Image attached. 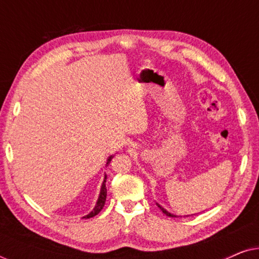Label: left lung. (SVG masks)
<instances>
[{
	"label": "left lung",
	"instance_id": "obj_1",
	"mask_svg": "<svg viewBox=\"0 0 259 259\" xmlns=\"http://www.w3.org/2000/svg\"><path fill=\"white\" fill-rule=\"evenodd\" d=\"M157 205H158V207L160 208V210L162 211V213H165L166 215H168V217H178V215H176V214H173V213H171V212H168L167 210H166V208H164L161 206V205H159L158 203H157ZM186 217H189V215H186Z\"/></svg>",
	"mask_w": 259,
	"mask_h": 259
}]
</instances>
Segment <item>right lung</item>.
<instances>
[{"label":"right lung","mask_w":259,"mask_h":259,"mask_svg":"<svg viewBox=\"0 0 259 259\" xmlns=\"http://www.w3.org/2000/svg\"><path fill=\"white\" fill-rule=\"evenodd\" d=\"M114 157V155H111V157H108L107 159V162H106V165H108L109 162H111L112 158ZM106 179H107V176L105 175V178H104V182H102V185H101V189H100V193H99V198L97 200V204H95V206L93 210H92L90 213L87 215H83L82 218H92L94 217V215H97L99 212L102 210V207L105 206V201H106V197H107V189H106Z\"/></svg>","instance_id":"1"}]
</instances>
